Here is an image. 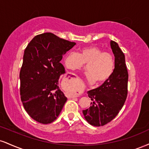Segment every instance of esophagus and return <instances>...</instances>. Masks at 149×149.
Wrapping results in <instances>:
<instances>
[{
    "instance_id": "esophagus-1",
    "label": "esophagus",
    "mask_w": 149,
    "mask_h": 149,
    "mask_svg": "<svg viewBox=\"0 0 149 149\" xmlns=\"http://www.w3.org/2000/svg\"><path fill=\"white\" fill-rule=\"evenodd\" d=\"M77 96H78V95H75V96H71V97H70V98H74V97H77Z\"/></svg>"
}]
</instances>
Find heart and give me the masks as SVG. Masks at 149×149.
Masks as SVG:
<instances>
[{
  "instance_id": "b5f03b06",
  "label": "heart",
  "mask_w": 149,
  "mask_h": 149,
  "mask_svg": "<svg viewBox=\"0 0 149 149\" xmlns=\"http://www.w3.org/2000/svg\"><path fill=\"white\" fill-rule=\"evenodd\" d=\"M87 64L86 78L90 83L96 85L106 82L113 73L114 58L111 53L103 52L96 46L82 47L79 53L70 51L64 57V64L71 71H77Z\"/></svg>"
}]
</instances>
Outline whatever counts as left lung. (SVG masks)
I'll return each instance as SVG.
<instances>
[{
    "label": "left lung",
    "mask_w": 149,
    "mask_h": 149,
    "mask_svg": "<svg viewBox=\"0 0 149 149\" xmlns=\"http://www.w3.org/2000/svg\"><path fill=\"white\" fill-rule=\"evenodd\" d=\"M114 55V69L110 78L98 88L87 92L92 102L90 107L82 110L89 124L102 126L117 115L126 101L128 94V73L125 55L117 43L110 42Z\"/></svg>",
    "instance_id": "1"
}]
</instances>
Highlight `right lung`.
Wrapping results in <instances>:
<instances>
[{
  "label": "right lung",
  "mask_w": 149,
  "mask_h": 149,
  "mask_svg": "<svg viewBox=\"0 0 149 149\" xmlns=\"http://www.w3.org/2000/svg\"><path fill=\"white\" fill-rule=\"evenodd\" d=\"M75 45L46 33L35 36L25 49L19 74L21 99L27 113L37 122L54 121L67 101L58 85L65 73L60 61Z\"/></svg>",
  "instance_id": "1"
}]
</instances>
